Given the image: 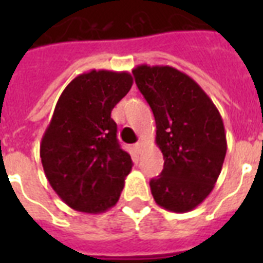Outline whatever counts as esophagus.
Segmentation results:
<instances>
[{"label":"esophagus","instance_id":"esophagus-1","mask_svg":"<svg viewBox=\"0 0 263 263\" xmlns=\"http://www.w3.org/2000/svg\"><path fill=\"white\" fill-rule=\"evenodd\" d=\"M143 146H144L143 142H138V143L135 144L136 152H138V153H142V150H143Z\"/></svg>","mask_w":263,"mask_h":263}]
</instances>
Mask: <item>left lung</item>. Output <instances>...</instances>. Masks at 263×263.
Returning <instances> with one entry per match:
<instances>
[{
  "label": "left lung",
  "mask_w": 263,
  "mask_h": 263,
  "mask_svg": "<svg viewBox=\"0 0 263 263\" xmlns=\"http://www.w3.org/2000/svg\"><path fill=\"white\" fill-rule=\"evenodd\" d=\"M132 73L152 107L164 156L161 176L150 181L154 200L169 212H191L213 191L224 164L220 111L195 80L176 68L143 64Z\"/></svg>",
  "instance_id": "8db88e82"
}]
</instances>
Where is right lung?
<instances>
[{
	"instance_id": "right-lung-1",
	"label": "right lung",
	"mask_w": 263,
	"mask_h": 263,
	"mask_svg": "<svg viewBox=\"0 0 263 263\" xmlns=\"http://www.w3.org/2000/svg\"><path fill=\"white\" fill-rule=\"evenodd\" d=\"M131 73L91 69L60 95L41 142V161L55 194L78 212L113 208L132 169L111 110L131 90Z\"/></svg>"
}]
</instances>
